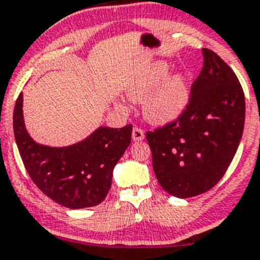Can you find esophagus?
<instances>
[{"label": "esophagus", "mask_w": 260, "mask_h": 260, "mask_svg": "<svg viewBox=\"0 0 260 260\" xmlns=\"http://www.w3.org/2000/svg\"><path fill=\"white\" fill-rule=\"evenodd\" d=\"M145 138V134H144V130H141L140 127L135 126L133 129V140L139 141V140H143Z\"/></svg>", "instance_id": "obj_1"}]
</instances>
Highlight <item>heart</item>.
Segmentation results:
<instances>
[{"label": "heart", "mask_w": 260, "mask_h": 260, "mask_svg": "<svg viewBox=\"0 0 260 260\" xmlns=\"http://www.w3.org/2000/svg\"><path fill=\"white\" fill-rule=\"evenodd\" d=\"M169 71L168 64L159 61L151 71L129 87L127 97L133 102H143L153 89L161 82ZM148 99V98H147ZM189 100V87L186 76L174 74L169 77L144 104V116L153 124H167L176 120L186 109ZM120 110H125L122 105H117Z\"/></svg>", "instance_id": "obj_1"}]
</instances>
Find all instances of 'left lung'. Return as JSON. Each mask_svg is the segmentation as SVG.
<instances>
[{"mask_svg":"<svg viewBox=\"0 0 260 260\" xmlns=\"http://www.w3.org/2000/svg\"><path fill=\"white\" fill-rule=\"evenodd\" d=\"M174 121L146 133L159 184L188 199L211 189L230 166L244 130L245 97L233 69L210 49Z\"/></svg>","mask_w":260,"mask_h":260,"instance_id":"1","label":"left lung"}]
</instances>
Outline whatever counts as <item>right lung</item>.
I'll use <instances>...</instances> for the list:
<instances>
[{
	"label": "right lung",
	"mask_w": 260,
	"mask_h": 260,
	"mask_svg": "<svg viewBox=\"0 0 260 260\" xmlns=\"http://www.w3.org/2000/svg\"><path fill=\"white\" fill-rule=\"evenodd\" d=\"M131 131V124L121 129L101 126L74 145H40L25 129L22 93L15 104V140L30 178L49 199L68 209L96 206L106 199L115 166L130 145Z\"/></svg>",
	"instance_id": "right-lung-1"
}]
</instances>
